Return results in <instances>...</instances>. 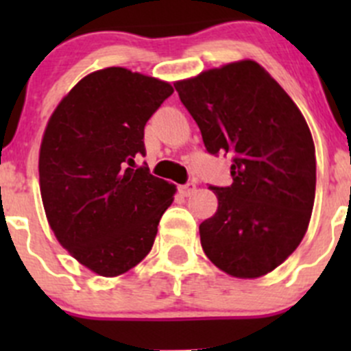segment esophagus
<instances>
[{
	"label": "esophagus",
	"mask_w": 351,
	"mask_h": 351,
	"mask_svg": "<svg viewBox=\"0 0 351 351\" xmlns=\"http://www.w3.org/2000/svg\"><path fill=\"white\" fill-rule=\"evenodd\" d=\"M195 190H197V186L193 185V183H186V185L180 186V192H182L185 197L193 195V193H195Z\"/></svg>",
	"instance_id": "34e87169"
}]
</instances>
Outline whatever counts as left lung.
<instances>
[{
	"mask_svg": "<svg viewBox=\"0 0 351 351\" xmlns=\"http://www.w3.org/2000/svg\"><path fill=\"white\" fill-rule=\"evenodd\" d=\"M205 149L232 158L231 186H210L217 212L198 228L208 260L236 278L270 274L311 221L316 149L292 98L251 59L175 83Z\"/></svg>",
	"mask_w": 351,
	"mask_h": 351,
	"instance_id": "1",
	"label": "left lung"
}]
</instances>
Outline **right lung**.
<instances>
[{
	"instance_id": "1",
	"label": "right lung",
	"mask_w": 351,
	"mask_h": 351,
	"mask_svg": "<svg viewBox=\"0 0 351 351\" xmlns=\"http://www.w3.org/2000/svg\"><path fill=\"white\" fill-rule=\"evenodd\" d=\"M168 81L105 67L77 81L44 130L38 182L54 236L83 267L119 277L146 258L176 186L136 168Z\"/></svg>"
}]
</instances>
